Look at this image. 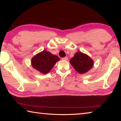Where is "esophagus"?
I'll return each mask as SVG.
<instances>
[{"label":"esophagus","mask_w":121,"mask_h":121,"mask_svg":"<svg viewBox=\"0 0 121 121\" xmlns=\"http://www.w3.org/2000/svg\"><path fill=\"white\" fill-rule=\"evenodd\" d=\"M62 60L67 61V60H68V57H67V56L66 57H65V58H62Z\"/></svg>","instance_id":"1"}]
</instances>
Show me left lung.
<instances>
[{
    "label": "left lung",
    "mask_w": 121,
    "mask_h": 121,
    "mask_svg": "<svg viewBox=\"0 0 121 121\" xmlns=\"http://www.w3.org/2000/svg\"><path fill=\"white\" fill-rule=\"evenodd\" d=\"M70 63L76 71L81 74L87 72L93 65L92 59L81 52L76 53L70 59Z\"/></svg>",
    "instance_id": "8db88e82"
}]
</instances>
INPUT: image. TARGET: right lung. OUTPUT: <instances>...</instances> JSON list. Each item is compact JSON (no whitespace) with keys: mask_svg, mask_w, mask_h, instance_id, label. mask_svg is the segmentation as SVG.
<instances>
[{"mask_svg":"<svg viewBox=\"0 0 121 121\" xmlns=\"http://www.w3.org/2000/svg\"><path fill=\"white\" fill-rule=\"evenodd\" d=\"M60 60L56 55L45 50L37 54L31 59L32 67L40 73L46 74L52 69L57 61Z\"/></svg>","mask_w":121,"mask_h":121,"instance_id":"obj_1","label":"right lung"}]
</instances>
